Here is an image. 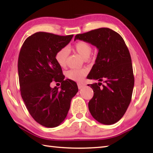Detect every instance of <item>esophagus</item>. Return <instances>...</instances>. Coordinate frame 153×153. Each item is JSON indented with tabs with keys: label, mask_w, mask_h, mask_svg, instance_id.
<instances>
[{
	"label": "esophagus",
	"mask_w": 153,
	"mask_h": 153,
	"mask_svg": "<svg viewBox=\"0 0 153 153\" xmlns=\"http://www.w3.org/2000/svg\"><path fill=\"white\" fill-rule=\"evenodd\" d=\"M85 86V85H84L83 83H77V87H78V89H82L83 87Z\"/></svg>",
	"instance_id": "34e87169"
}]
</instances>
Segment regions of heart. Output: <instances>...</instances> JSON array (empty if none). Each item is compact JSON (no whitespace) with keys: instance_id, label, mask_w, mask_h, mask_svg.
<instances>
[{"instance_id":"b5f03b06","label":"heart","mask_w":153,"mask_h":153,"mask_svg":"<svg viewBox=\"0 0 153 153\" xmlns=\"http://www.w3.org/2000/svg\"><path fill=\"white\" fill-rule=\"evenodd\" d=\"M74 50L78 53L83 58H87L89 57L91 53V47L85 41H80L77 42L74 45ZM68 56V50L66 48H63L58 51L56 54V61L60 66H64L66 63V60ZM87 71L85 69L82 70H71L68 71L66 76L68 78L76 81V82H81L83 80L84 77L85 76Z\"/></svg>"}]
</instances>
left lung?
I'll use <instances>...</instances> for the list:
<instances>
[{
  "label": "left lung",
  "instance_id": "obj_1",
  "mask_svg": "<svg viewBox=\"0 0 153 153\" xmlns=\"http://www.w3.org/2000/svg\"><path fill=\"white\" fill-rule=\"evenodd\" d=\"M77 39L91 44L99 51L95 63L87 76L88 79L99 81L98 83L87 85L94 92L88 104L91 114L102 124L115 123L128 109L134 86L128 48L121 35L106 27L77 34L74 41Z\"/></svg>",
  "mask_w": 153,
  "mask_h": 153
}]
</instances>
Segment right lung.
Here are the masks:
<instances>
[{
	"label": "right lung",
	"mask_w": 153,
	"mask_h": 153,
	"mask_svg": "<svg viewBox=\"0 0 153 153\" xmlns=\"http://www.w3.org/2000/svg\"><path fill=\"white\" fill-rule=\"evenodd\" d=\"M73 36L37 32L25 39L19 52L18 69L22 97L33 118L47 128H55L64 121L71 99L78 91L76 82L64 79L55 58ZM53 80L61 83L60 90L51 88Z\"/></svg>",
	"instance_id": "obj_1"
}]
</instances>
